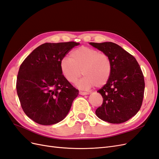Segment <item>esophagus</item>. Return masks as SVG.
I'll list each match as a JSON object with an SVG mask.
<instances>
[{
	"label": "esophagus",
	"mask_w": 159,
	"mask_h": 159,
	"mask_svg": "<svg viewBox=\"0 0 159 159\" xmlns=\"http://www.w3.org/2000/svg\"><path fill=\"white\" fill-rule=\"evenodd\" d=\"M79 94H80V95H87V94H89V93L83 92V91H80V92H79Z\"/></svg>",
	"instance_id": "obj_1"
}]
</instances>
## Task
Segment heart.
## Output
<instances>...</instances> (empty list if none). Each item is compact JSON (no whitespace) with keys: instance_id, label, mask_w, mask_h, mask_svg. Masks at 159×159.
Masks as SVG:
<instances>
[{"instance_id":"1","label":"heart","mask_w":159,"mask_h":159,"mask_svg":"<svg viewBox=\"0 0 159 159\" xmlns=\"http://www.w3.org/2000/svg\"><path fill=\"white\" fill-rule=\"evenodd\" d=\"M60 69L63 77L70 83H75L83 72L84 76L76 83V86L81 89L88 90L94 86L102 87L108 83L112 65L107 54L92 48L81 47L73 50L70 58H62Z\"/></svg>"}]
</instances>
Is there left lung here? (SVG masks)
<instances>
[{"label":"left lung","mask_w":159,"mask_h":159,"mask_svg":"<svg viewBox=\"0 0 159 159\" xmlns=\"http://www.w3.org/2000/svg\"><path fill=\"white\" fill-rule=\"evenodd\" d=\"M110 57L112 65L111 78L98 90L102 95V105L97 116L110 123L119 124L134 116L141 107L144 80L136 58L119 45L111 42L90 43Z\"/></svg>","instance_id":"8db88e82"}]
</instances>
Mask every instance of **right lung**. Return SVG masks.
I'll return each instance as SVG.
<instances>
[{
  "instance_id": "right-lung-1",
  "label": "right lung",
  "mask_w": 159,
  "mask_h": 159,
  "mask_svg": "<svg viewBox=\"0 0 159 159\" xmlns=\"http://www.w3.org/2000/svg\"><path fill=\"white\" fill-rule=\"evenodd\" d=\"M79 44H43L21 64L16 79L17 94L22 110L37 123L51 125L62 120L78 96L79 90L63 77L60 61Z\"/></svg>"
}]
</instances>
